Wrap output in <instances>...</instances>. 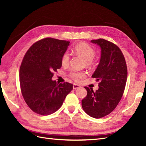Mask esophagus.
I'll return each instance as SVG.
<instances>
[{"instance_id": "esophagus-1", "label": "esophagus", "mask_w": 146, "mask_h": 146, "mask_svg": "<svg viewBox=\"0 0 146 146\" xmlns=\"http://www.w3.org/2000/svg\"><path fill=\"white\" fill-rule=\"evenodd\" d=\"M80 87V85H78V84L74 83V85H73V89H74V90L78 89V88H79Z\"/></svg>"}]
</instances>
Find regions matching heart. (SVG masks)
<instances>
[{
	"mask_svg": "<svg viewBox=\"0 0 146 146\" xmlns=\"http://www.w3.org/2000/svg\"><path fill=\"white\" fill-rule=\"evenodd\" d=\"M75 52L82 56L86 61V64L90 66L92 64V60L94 58L96 52L94 48L86 43H80L74 47ZM70 55L68 52H64L61 58L62 65L67 66L69 63ZM85 74L83 72L72 71L69 74V76L75 81H78L80 78L85 77Z\"/></svg>",
	"mask_w": 146,
	"mask_h": 146,
	"instance_id": "1",
	"label": "heart"
}]
</instances>
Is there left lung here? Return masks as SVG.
<instances>
[{"label": "left lung", "instance_id": "8db88e82", "mask_svg": "<svg viewBox=\"0 0 146 146\" xmlns=\"http://www.w3.org/2000/svg\"><path fill=\"white\" fill-rule=\"evenodd\" d=\"M101 48L99 64L92 77L99 81L95 92L85 86L87 96L82 100V106L88 115L100 118L111 113L120 102L125 90L127 68L122 52L114 43L104 39H92Z\"/></svg>", "mask_w": 146, "mask_h": 146}]
</instances>
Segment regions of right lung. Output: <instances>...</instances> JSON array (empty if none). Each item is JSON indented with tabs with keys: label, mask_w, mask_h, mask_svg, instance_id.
Masks as SVG:
<instances>
[{
	"label": "right lung",
	"mask_w": 146,
	"mask_h": 146,
	"mask_svg": "<svg viewBox=\"0 0 146 146\" xmlns=\"http://www.w3.org/2000/svg\"><path fill=\"white\" fill-rule=\"evenodd\" d=\"M69 41L52 38L41 39L26 52L19 69L22 94L33 111L49 115L62 105L73 85L68 82L56 83L52 80L54 72L62 64L61 58Z\"/></svg>",
	"instance_id": "right-lung-1"
}]
</instances>
